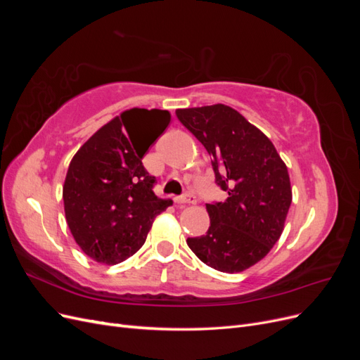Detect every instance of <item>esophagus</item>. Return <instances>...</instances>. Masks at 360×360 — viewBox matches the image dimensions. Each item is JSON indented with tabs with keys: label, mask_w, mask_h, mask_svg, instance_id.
<instances>
[{
	"label": "esophagus",
	"mask_w": 360,
	"mask_h": 360,
	"mask_svg": "<svg viewBox=\"0 0 360 360\" xmlns=\"http://www.w3.org/2000/svg\"><path fill=\"white\" fill-rule=\"evenodd\" d=\"M176 204H195L197 200H195L193 195H183V197H176L174 198Z\"/></svg>",
	"instance_id": "obj_1"
}]
</instances>
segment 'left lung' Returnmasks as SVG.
I'll return each mask as SVG.
<instances>
[{"mask_svg": "<svg viewBox=\"0 0 360 360\" xmlns=\"http://www.w3.org/2000/svg\"><path fill=\"white\" fill-rule=\"evenodd\" d=\"M176 115L212 156L214 181L228 195L224 202L205 204L209 230L186 243L207 266L243 271L269 254L284 230L288 169L271 141L230 106L188 108Z\"/></svg>", "mask_w": 360, "mask_h": 360, "instance_id": "left-lung-1", "label": "left lung"}]
</instances>
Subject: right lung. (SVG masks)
Returning a JSON list of instances; mask_svg holds the SVG:
<instances>
[{
  "label": "right lung",
  "mask_w": 360,
  "mask_h": 360,
  "mask_svg": "<svg viewBox=\"0 0 360 360\" xmlns=\"http://www.w3.org/2000/svg\"><path fill=\"white\" fill-rule=\"evenodd\" d=\"M171 122L168 111H124L73 156L63 186L75 242L97 263L117 264L144 245L155 217L172 204L156 197L143 165L148 147Z\"/></svg>",
  "instance_id": "1"
}]
</instances>
